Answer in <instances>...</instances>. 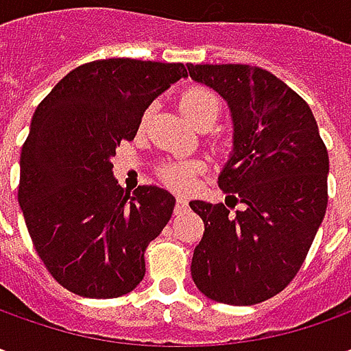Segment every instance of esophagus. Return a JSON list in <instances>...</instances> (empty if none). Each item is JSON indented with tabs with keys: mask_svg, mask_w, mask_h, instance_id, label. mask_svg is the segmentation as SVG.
<instances>
[{
	"mask_svg": "<svg viewBox=\"0 0 351 351\" xmlns=\"http://www.w3.org/2000/svg\"><path fill=\"white\" fill-rule=\"evenodd\" d=\"M185 207H187V199L180 195V197H178V199H176V209L183 210V209H185Z\"/></svg>",
	"mask_w": 351,
	"mask_h": 351,
	"instance_id": "obj_1",
	"label": "esophagus"
}]
</instances>
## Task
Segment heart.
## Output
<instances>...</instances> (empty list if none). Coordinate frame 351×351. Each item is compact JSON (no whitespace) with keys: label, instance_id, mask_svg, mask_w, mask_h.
I'll return each instance as SVG.
<instances>
[{"label":"heart","instance_id":"obj_1","mask_svg":"<svg viewBox=\"0 0 351 351\" xmlns=\"http://www.w3.org/2000/svg\"><path fill=\"white\" fill-rule=\"evenodd\" d=\"M180 109L193 125L203 117L217 119V115H219V97L210 89L195 86V88L183 91L182 97H180ZM199 171H201V166L195 162H176V164H168L162 169V176L171 187L189 189L195 183V176Z\"/></svg>","mask_w":351,"mask_h":351}]
</instances>
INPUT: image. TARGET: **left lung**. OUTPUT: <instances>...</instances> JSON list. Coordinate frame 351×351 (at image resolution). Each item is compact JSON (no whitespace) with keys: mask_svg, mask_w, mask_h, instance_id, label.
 Instances as JSON below:
<instances>
[{"mask_svg":"<svg viewBox=\"0 0 351 351\" xmlns=\"http://www.w3.org/2000/svg\"><path fill=\"white\" fill-rule=\"evenodd\" d=\"M230 107L232 154L219 187L232 203L191 201L205 232L191 260L197 289L217 303L271 299L301 269L328 205V152L301 95L246 64H187Z\"/></svg>","mask_w":351,"mask_h":351,"instance_id":"obj_1","label":"left lung"}]
</instances>
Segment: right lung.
Returning a JSON list of instances; mask_svg holds the SVG:
<instances>
[{
  "mask_svg": "<svg viewBox=\"0 0 351 351\" xmlns=\"http://www.w3.org/2000/svg\"><path fill=\"white\" fill-rule=\"evenodd\" d=\"M183 64L109 58L77 66L38 103L21 150L19 205L50 276L80 297L127 295L144 277V252L176 197L156 185L127 193L111 158L132 141Z\"/></svg>",
  "mask_w": 351,
  "mask_h": 351,
  "instance_id": "add662e5",
  "label": "right lung"
}]
</instances>
